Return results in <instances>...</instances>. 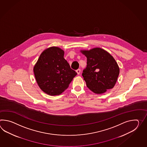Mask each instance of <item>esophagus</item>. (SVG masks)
I'll use <instances>...</instances> for the list:
<instances>
[{
	"instance_id": "obj_1",
	"label": "esophagus",
	"mask_w": 147,
	"mask_h": 147,
	"mask_svg": "<svg viewBox=\"0 0 147 147\" xmlns=\"http://www.w3.org/2000/svg\"><path fill=\"white\" fill-rule=\"evenodd\" d=\"M76 71L77 72L78 74H80V73H81V69H78Z\"/></svg>"
}]
</instances>
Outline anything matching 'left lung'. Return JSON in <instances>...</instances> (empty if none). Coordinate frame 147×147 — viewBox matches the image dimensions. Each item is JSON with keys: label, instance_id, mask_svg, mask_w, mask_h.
<instances>
[{"label": "left lung", "instance_id": "8db88e82", "mask_svg": "<svg viewBox=\"0 0 147 147\" xmlns=\"http://www.w3.org/2000/svg\"><path fill=\"white\" fill-rule=\"evenodd\" d=\"M80 52L87 58V66L82 76L88 88L96 94L104 93L113 88L120 73L113 57L99 47Z\"/></svg>", "mask_w": 147, "mask_h": 147}]
</instances>
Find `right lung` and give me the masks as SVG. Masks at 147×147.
<instances>
[{"label": "right lung", "instance_id": "1", "mask_svg": "<svg viewBox=\"0 0 147 147\" xmlns=\"http://www.w3.org/2000/svg\"><path fill=\"white\" fill-rule=\"evenodd\" d=\"M64 51L52 46L45 49L34 66L37 84L49 95H59L69 87L77 75L64 58Z\"/></svg>", "mask_w": 147, "mask_h": 147}]
</instances>
